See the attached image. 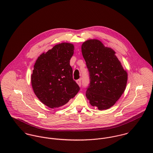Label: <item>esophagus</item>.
<instances>
[{"label": "esophagus", "mask_w": 153, "mask_h": 153, "mask_svg": "<svg viewBox=\"0 0 153 153\" xmlns=\"http://www.w3.org/2000/svg\"><path fill=\"white\" fill-rule=\"evenodd\" d=\"M76 83L78 84V85L79 87H81V79H78V80L76 81Z\"/></svg>", "instance_id": "1"}]
</instances>
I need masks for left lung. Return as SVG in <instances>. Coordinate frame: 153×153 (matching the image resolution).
I'll return each mask as SVG.
<instances>
[{"mask_svg":"<svg viewBox=\"0 0 153 153\" xmlns=\"http://www.w3.org/2000/svg\"><path fill=\"white\" fill-rule=\"evenodd\" d=\"M81 51L90 76L86 97L99 110L110 108L124 92L128 74L111 48L98 39H88Z\"/></svg>","mask_w":153,"mask_h":153,"instance_id":"1","label":"left lung"}]
</instances>
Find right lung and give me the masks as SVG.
Returning <instances> with one entry per match:
<instances>
[{
	"label": "right lung",
	"mask_w": 153,
	"mask_h": 153,
	"mask_svg": "<svg viewBox=\"0 0 153 153\" xmlns=\"http://www.w3.org/2000/svg\"><path fill=\"white\" fill-rule=\"evenodd\" d=\"M74 51L73 44H56L36 61L31 75L32 87L40 101L49 108L64 105L79 91L69 64Z\"/></svg>",
	"instance_id": "add662e5"
}]
</instances>
